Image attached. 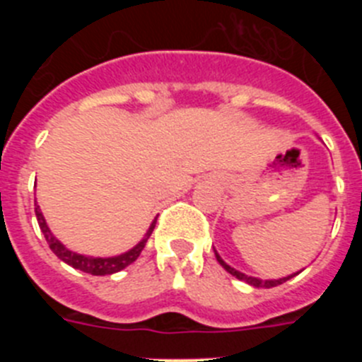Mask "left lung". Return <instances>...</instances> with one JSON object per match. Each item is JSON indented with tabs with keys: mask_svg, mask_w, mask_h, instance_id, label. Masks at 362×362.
Instances as JSON below:
<instances>
[{
	"mask_svg": "<svg viewBox=\"0 0 362 362\" xmlns=\"http://www.w3.org/2000/svg\"><path fill=\"white\" fill-rule=\"evenodd\" d=\"M216 257H217V261H219V264H221V267L225 268V270L228 272V274H232L233 277H238L239 281H245V283L252 284V286H255V288H272V286H277V284H283V283H286V281H288V279H292V277L296 276V274H293V276L283 277V279H272V281H263V279H257V277L245 276V274H241V272H238V270H235V268L228 267V264H226L225 261H223V259L219 257V254H217V252H216Z\"/></svg>",
	"mask_w": 362,
	"mask_h": 362,
	"instance_id": "8db88e82",
	"label": "left lung"
}]
</instances>
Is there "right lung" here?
<instances>
[{"label":"right lung","instance_id":"right-lung-1","mask_svg":"<svg viewBox=\"0 0 362 362\" xmlns=\"http://www.w3.org/2000/svg\"><path fill=\"white\" fill-rule=\"evenodd\" d=\"M34 206H36L34 210H36L37 223H40V228H41V232H43L45 239H47V243H49L50 250H52L57 257L62 259L63 263L70 264V267L76 268V270L85 272V274H92V276H107V274H116V272L123 270V268H127L129 264H132L134 261L139 257V254H141L143 248H145L146 241H148V238H150V233H152L153 226H156V219H153V223L150 225L148 232H146V235L143 238V241L139 243V245L134 246L132 250L124 252V254L116 255V257H85V255H79V254H76V252H70L69 248H65L62 243L57 241V239L52 235V232L49 230V226H47V221H45V217H43V214H41L37 203L34 204Z\"/></svg>","mask_w":362,"mask_h":362}]
</instances>
